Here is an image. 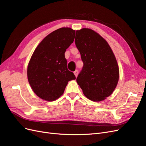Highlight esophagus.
<instances>
[{
  "label": "esophagus",
  "mask_w": 146,
  "mask_h": 146,
  "mask_svg": "<svg viewBox=\"0 0 146 146\" xmlns=\"http://www.w3.org/2000/svg\"><path fill=\"white\" fill-rule=\"evenodd\" d=\"M74 74H75V76H76V77H77V76H78V70H75V71L74 72Z\"/></svg>",
  "instance_id": "obj_1"
}]
</instances>
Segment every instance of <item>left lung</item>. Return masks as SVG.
Wrapping results in <instances>:
<instances>
[{
	"instance_id": "left-lung-1",
	"label": "left lung",
	"mask_w": 146,
	"mask_h": 146,
	"mask_svg": "<svg viewBox=\"0 0 146 146\" xmlns=\"http://www.w3.org/2000/svg\"><path fill=\"white\" fill-rule=\"evenodd\" d=\"M76 46L83 63L77 82L88 99L102 101L111 95L119 80V67L111 47L90 29L76 31Z\"/></svg>"
}]
</instances>
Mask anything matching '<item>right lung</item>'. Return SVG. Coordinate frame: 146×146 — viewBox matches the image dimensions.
Returning <instances> with one entry per match:
<instances>
[{
    "label": "right lung",
    "instance_id": "add662e5",
    "mask_svg": "<svg viewBox=\"0 0 146 146\" xmlns=\"http://www.w3.org/2000/svg\"><path fill=\"white\" fill-rule=\"evenodd\" d=\"M76 31L68 27L48 35L35 50L27 68L31 88L39 98L54 101L63 94L69 81L76 76L67 68L64 53L73 42Z\"/></svg>",
    "mask_w": 146,
    "mask_h": 146
}]
</instances>
